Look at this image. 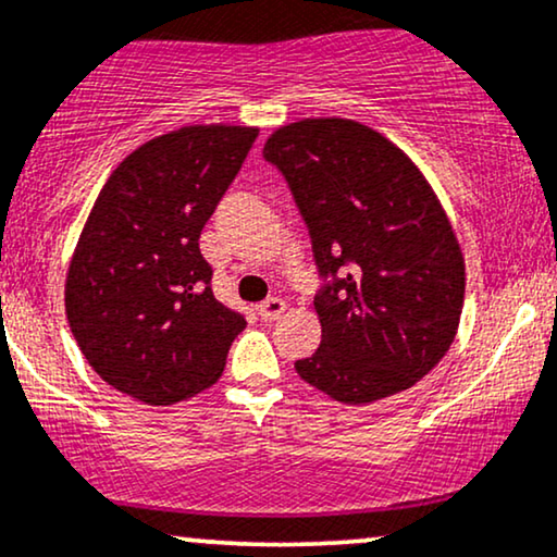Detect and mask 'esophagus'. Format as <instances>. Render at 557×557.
Returning <instances> with one entry per match:
<instances>
[{"label":"esophagus","instance_id":"obj_1","mask_svg":"<svg viewBox=\"0 0 557 557\" xmlns=\"http://www.w3.org/2000/svg\"><path fill=\"white\" fill-rule=\"evenodd\" d=\"M257 311L264 321H277L280 315L287 311V306H285V300H280V298H267L264 302H259Z\"/></svg>","mask_w":557,"mask_h":557}]
</instances>
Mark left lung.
I'll use <instances>...</instances> for the list:
<instances>
[{"mask_svg": "<svg viewBox=\"0 0 557 557\" xmlns=\"http://www.w3.org/2000/svg\"><path fill=\"white\" fill-rule=\"evenodd\" d=\"M313 244L321 347L295 362L334 400L364 406L419 383L455 342L466 262L417 164L368 125L308 117L267 138Z\"/></svg>", "mask_w": 557, "mask_h": 557, "instance_id": "8db88e82", "label": "left lung"}]
</instances>
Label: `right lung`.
I'll return each mask as SVG.
<instances>
[{
  "mask_svg": "<svg viewBox=\"0 0 557 557\" xmlns=\"http://www.w3.org/2000/svg\"><path fill=\"white\" fill-rule=\"evenodd\" d=\"M259 136L187 125L110 174L66 277V319L91 370L125 396L172 406L210 388L246 321L215 300L200 231Z\"/></svg>",
  "mask_w": 557,
  "mask_h": 557,
  "instance_id": "right-lung-1",
  "label": "right lung"
}]
</instances>
